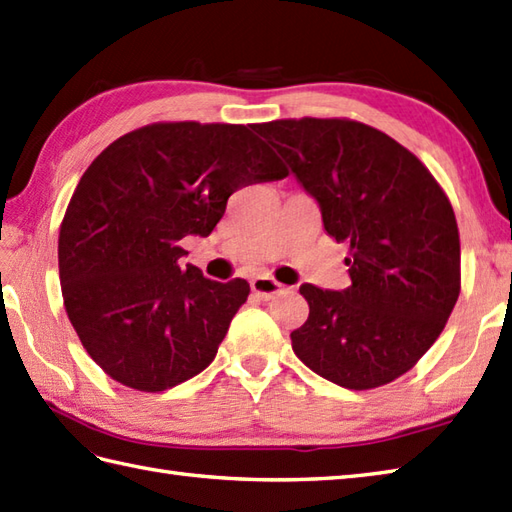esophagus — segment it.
Returning <instances> with one entry per match:
<instances>
[{
    "mask_svg": "<svg viewBox=\"0 0 512 512\" xmlns=\"http://www.w3.org/2000/svg\"><path fill=\"white\" fill-rule=\"evenodd\" d=\"M251 290L257 296H261L264 301H268V299H272V296L281 292V283L272 277H255V279H251Z\"/></svg>",
    "mask_w": 512,
    "mask_h": 512,
    "instance_id": "obj_1",
    "label": "esophagus"
}]
</instances>
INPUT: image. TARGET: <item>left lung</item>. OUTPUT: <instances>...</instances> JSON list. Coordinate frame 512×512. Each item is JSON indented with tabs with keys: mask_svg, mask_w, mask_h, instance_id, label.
<instances>
[{
	"mask_svg": "<svg viewBox=\"0 0 512 512\" xmlns=\"http://www.w3.org/2000/svg\"><path fill=\"white\" fill-rule=\"evenodd\" d=\"M349 244L351 285L303 283L310 305L292 349L314 373L349 390L384 386L432 347L460 294V237L430 170L382 130L351 120L255 124Z\"/></svg>",
	"mask_w": 512,
	"mask_h": 512,
	"instance_id": "obj_1",
	"label": "left lung"
}]
</instances>
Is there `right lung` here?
<instances>
[{
	"label": "right lung",
	"mask_w": 512,
	"mask_h": 512,
	"mask_svg": "<svg viewBox=\"0 0 512 512\" xmlns=\"http://www.w3.org/2000/svg\"><path fill=\"white\" fill-rule=\"evenodd\" d=\"M288 176L242 124L161 122L104 148L82 174L58 235L63 301L82 347L128 388L161 392L213 362L248 283L181 264L233 192Z\"/></svg>",
	"instance_id": "obj_1"
}]
</instances>
